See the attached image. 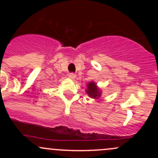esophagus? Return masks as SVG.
<instances>
[{"instance_id": "obj_1", "label": "esophagus", "mask_w": 158, "mask_h": 158, "mask_svg": "<svg viewBox=\"0 0 158 158\" xmlns=\"http://www.w3.org/2000/svg\"><path fill=\"white\" fill-rule=\"evenodd\" d=\"M68 77L70 79H76V77H77V75L73 73H69Z\"/></svg>"}]
</instances>
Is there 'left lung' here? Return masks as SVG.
Returning <instances> with one entry per match:
<instances>
[{
	"label": "left lung",
	"mask_w": 158,
	"mask_h": 158,
	"mask_svg": "<svg viewBox=\"0 0 158 158\" xmlns=\"http://www.w3.org/2000/svg\"><path fill=\"white\" fill-rule=\"evenodd\" d=\"M85 91H86L88 97L94 99H99L101 95H102V90H101L100 88H99V87L97 86L96 82H94V81L87 84V88Z\"/></svg>",
	"instance_id": "1"
}]
</instances>
